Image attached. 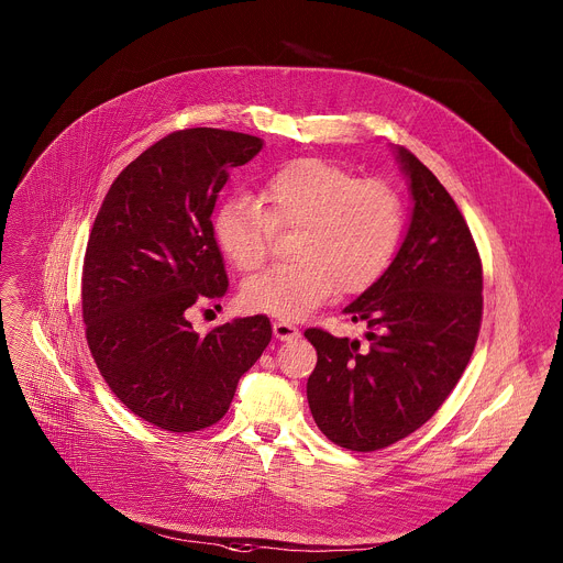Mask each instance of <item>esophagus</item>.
Listing matches in <instances>:
<instances>
[{
	"label": "esophagus",
	"mask_w": 563,
	"mask_h": 563,
	"mask_svg": "<svg viewBox=\"0 0 563 563\" xmlns=\"http://www.w3.org/2000/svg\"><path fill=\"white\" fill-rule=\"evenodd\" d=\"M274 336L278 341H291V339H298L300 332H298L296 325L285 323V320H276V323H274Z\"/></svg>",
	"instance_id": "esophagus-1"
}]
</instances>
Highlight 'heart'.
<instances>
[{
	"label": "heart",
	"mask_w": 563,
	"mask_h": 563,
	"mask_svg": "<svg viewBox=\"0 0 563 563\" xmlns=\"http://www.w3.org/2000/svg\"><path fill=\"white\" fill-rule=\"evenodd\" d=\"M404 211L396 191L376 178H356L320 157H298L247 196L227 198L213 218L222 256L240 272L256 269L276 231L296 229L291 265L252 276L240 291L258 313L296 320L336 291L361 294L385 272Z\"/></svg>",
	"instance_id": "obj_1"
}]
</instances>
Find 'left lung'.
<instances>
[{
    "instance_id": "1",
    "label": "left lung",
    "mask_w": 563,
    "mask_h": 563,
    "mask_svg": "<svg viewBox=\"0 0 563 563\" xmlns=\"http://www.w3.org/2000/svg\"><path fill=\"white\" fill-rule=\"evenodd\" d=\"M412 213L394 261L343 313L367 343L311 328L318 363L309 410L332 443L374 452L419 430L443 406L476 345L484 276L472 233L445 187L404 146Z\"/></svg>"
}]
</instances>
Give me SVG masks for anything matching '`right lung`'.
Listing matches in <instances>:
<instances>
[{
  "label": "right lung",
  "mask_w": 563,
  "mask_h": 563,
  "mask_svg": "<svg viewBox=\"0 0 563 563\" xmlns=\"http://www.w3.org/2000/svg\"><path fill=\"white\" fill-rule=\"evenodd\" d=\"M261 148L247 133L176 131L115 178L93 222L82 269L87 343L111 391L159 430L218 423L272 341L263 313L207 336L187 318L198 300L227 294L211 213L229 172Z\"/></svg>",
  "instance_id": "add662e5"
}]
</instances>
